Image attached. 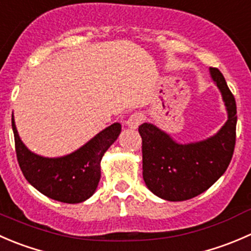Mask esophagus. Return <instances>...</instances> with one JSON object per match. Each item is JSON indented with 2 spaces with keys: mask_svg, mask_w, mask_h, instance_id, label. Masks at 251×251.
Listing matches in <instances>:
<instances>
[{
  "mask_svg": "<svg viewBox=\"0 0 251 251\" xmlns=\"http://www.w3.org/2000/svg\"><path fill=\"white\" fill-rule=\"evenodd\" d=\"M143 122V116L140 113H133V115L129 116V118L126 120V126L131 129H136Z\"/></svg>",
  "mask_w": 251,
  "mask_h": 251,
  "instance_id": "34e87169",
  "label": "esophagus"
}]
</instances>
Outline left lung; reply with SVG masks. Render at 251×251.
<instances>
[{
  "mask_svg": "<svg viewBox=\"0 0 251 251\" xmlns=\"http://www.w3.org/2000/svg\"><path fill=\"white\" fill-rule=\"evenodd\" d=\"M212 80L222 94L228 113L225 126L210 138L179 144L151 123H143V178L146 187L161 199L183 201L207 190L227 170L235 145L237 105L225 76L210 68Z\"/></svg>",
  "mask_w": 251,
  "mask_h": 251,
  "instance_id": "8db88e82",
  "label": "left lung"
}]
</instances>
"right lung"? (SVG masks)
Listing matches in <instances>:
<instances>
[{
    "mask_svg": "<svg viewBox=\"0 0 251 251\" xmlns=\"http://www.w3.org/2000/svg\"><path fill=\"white\" fill-rule=\"evenodd\" d=\"M12 129L17 160L25 179L47 198L67 204H78L95 193L101 177V158L117 140L121 125L113 123L74 152L52 158L36 155L24 145L17 131L13 115Z\"/></svg>",
    "mask_w": 251,
    "mask_h": 251,
    "instance_id": "right-lung-1",
    "label": "right lung"
}]
</instances>
